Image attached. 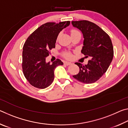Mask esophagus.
I'll return each mask as SVG.
<instances>
[{
	"label": "esophagus",
	"mask_w": 128,
	"mask_h": 128,
	"mask_svg": "<svg viewBox=\"0 0 128 128\" xmlns=\"http://www.w3.org/2000/svg\"><path fill=\"white\" fill-rule=\"evenodd\" d=\"M64 64L66 65V66H69V65L72 64V62H64Z\"/></svg>",
	"instance_id": "1"
}]
</instances>
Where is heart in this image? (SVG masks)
Returning <instances> with one entry per match:
<instances>
[{
  "mask_svg": "<svg viewBox=\"0 0 128 128\" xmlns=\"http://www.w3.org/2000/svg\"><path fill=\"white\" fill-rule=\"evenodd\" d=\"M76 33H78V32L76 30H72V31H71V34ZM64 56L66 58H67V59H70V58H72V55H71V54H70V53L66 52V53L64 54Z\"/></svg>",
  "mask_w": 128,
  "mask_h": 128,
  "instance_id": "1",
  "label": "heart"
}]
</instances>
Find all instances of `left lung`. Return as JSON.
Instances as JSON below:
<instances>
[{"instance_id":"left-lung-1","label":"left lung","mask_w":128,"mask_h":128,"mask_svg":"<svg viewBox=\"0 0 128 128\" xmlns=\"http://www.w3.org/2000/svg\"><path fill=\"white\" fill-rule=\"evenodd\" d=\"M73 27L82 32L84 38L81 52L90 57L88 64L76 62L79 73L73 77L84 84H92L102 76L114 57V48L109 36L98 25L86 20L72 21Z\"/></svg>"}]
</instances>
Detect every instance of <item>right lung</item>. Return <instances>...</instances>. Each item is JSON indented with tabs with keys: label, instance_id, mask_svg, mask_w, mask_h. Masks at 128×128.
Here are the masks:
<instances>
[{
	"label": "right lung",
	"instance_id": "obj_1",
	"mask_svg": "<svg viewBox=\"0 0 128 128\" xmlns=\"http://www.w3.org/2000/svg\"><path fill=\"white\" fill-rule=\"evenodd\" d=\"M70 25V21L47 22L36 29L26 40L22 51V70L29 83L34 87L45 88L52 83L54 70L63 64L60 59L50 63L46 62L49 50L55 47L58 36Z\"/></svg>",
	"mask_w": 128,
	"mask_h": 128
}]
</instances>
